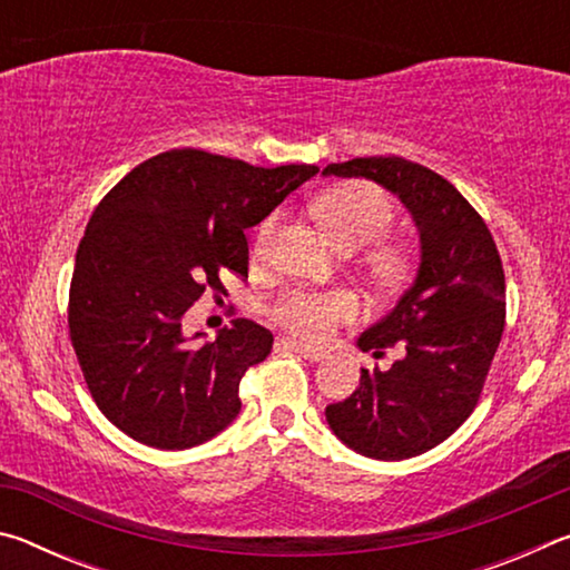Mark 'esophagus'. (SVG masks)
I'll return each mask as SVG.
<instances>
[{
    "mask_svg": "<svg viewBox=\"0 0 570 570\" xmlns=\"http://www.w3.org/2000/svg\"><path fill=\"white\" fill-rule=\"evenodd\" d=\"M278 346H284V350L296 352L298 356H304V360H308V362H322V360H326V352L312 350V346H304V344H298V342H294V340H278Z\"/></svg>",
    "mask_w": 570,
    "mask_h": 570,
    "instance_id": "34e87169",
    "label": "esophagus"
}]
</instances>
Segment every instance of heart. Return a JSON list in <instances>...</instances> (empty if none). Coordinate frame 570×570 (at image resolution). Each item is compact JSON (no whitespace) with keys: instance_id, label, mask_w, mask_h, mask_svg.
I'll list each match as a JSON object with an SVG mask.
<instances>
[{"instance_id":"1","label":"heart","mask_w":570,"mask_h":570,"mask_svg":"<svg viewBox=\"0 0 570 570\" xmlns=\"http://www.w3.org/2000/svg\"><path fill=\"white\" fill-rule=\"evenodd\" d=\"M326 234L342 250H354L382 238L394 224V204L382 188L372 183H344L324 190L312 204ZM274 216L266 218L256 230V254H264L274 234ZM364 268L374 282L392 286L407 276L410 256L397 244H377L366 250ZM276 324L292 332L298 340L322 342L332 326L352 320L356 302L342 288H308L292 286L268 306Z\"/></svg>"}]
</instances>
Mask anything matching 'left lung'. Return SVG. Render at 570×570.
<instances>
[{
    "label": "left lung",
    "instance_id": "left-lung-1",
    "mask_svg": "<svg viewBox=\"0 0 570 570\" xmlns=\"http://www.w3.org/2000/svg\"><path fill=\"white\" fill-rule=\"evenodd\" d=\"M324 176L370 178L392 190L420 230L417 278L400 304L360 336L390 370H362L360 387L326 407L346 448L374 460H407L440 445L480 400L505 326L503 262L485 220L450 180L397 156L332 163Z\"/></svg>",
    "mask_w": 570,
    "mask_h": 570
}]
</instances>
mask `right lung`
<instances>
[{"instance_id":"1","label":"right lung","mask_w":570,"mask_h":570,"mask_svg":"<svg viewBox=\"0 0 570 570\" xmlns=\"http://www.w3.org/2000/svg\"><path fill=\"white\" fill-rule=\"evenodd\" d=\"M316 173L176 148L100 200L77 248L67 324L95 404L125 435L186 450L236 420L240 377L274 334L234 320L214 342L190 344L183 320L206 292H224V268L248 276L244 230Z\"/></svg>"}]
</instances>
